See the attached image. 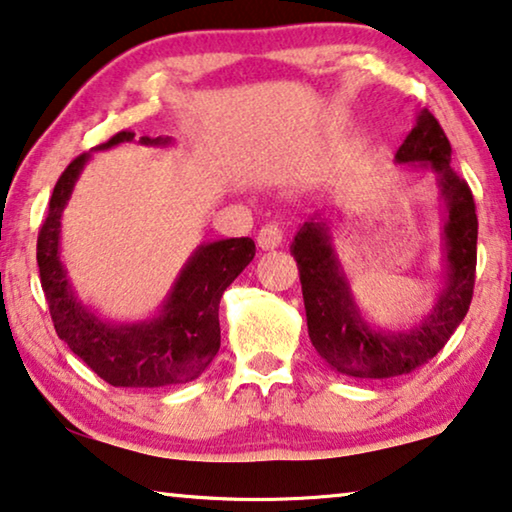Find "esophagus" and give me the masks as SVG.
I'll list each match as a JSON object with an SVG mask.
<instances>
[{"instance_id":"1","label":"esophagus","mask_w":512,"mask_h":512,"mask_svg":"<svg viewBox=\"0 0 512 512\" xmlns=\"http://www.w3.org/2000/svg\"><path fill=\"white\" fill-rule=\"evenodd\" d=\"M282 241H285V232H282V227L278 223L264 225L257 234V246L262 250L278 248V246H282Z\"/></svg>"}]
</instances>
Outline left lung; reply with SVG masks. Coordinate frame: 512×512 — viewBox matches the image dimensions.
I'll return each instance as SVG.
<instances>
[{
    "instance_id": "left-lung-1",
    "label": "left lung",
    "mask_w": 512,
    "mask_h": 512,
    "mask_svg": "<svg viewBox=\"0 0 512 512\" xmlns=\"http://www.w3.org/2000/svg\"><path fill=\"white\" fill-rule=\"evenodd\" d=\"M451 142L432 112L395 154L398 163L430 170L444 200L446 280L432 312L409 331H379L365 322L331 246L329 227L312 218L294 236L292 255L301 273L308 333L317 354L335 372L354 379L409 375L439 354L467 315L476 282L478 218L469 183L451 165Z\"/></svg>"
}]
</instances>
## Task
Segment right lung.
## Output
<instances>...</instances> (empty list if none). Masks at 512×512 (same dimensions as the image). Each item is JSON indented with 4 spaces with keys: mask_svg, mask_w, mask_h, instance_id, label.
<instances>
[{
    "mask_svg": "<svg viewBox=\"0 0 512 512\" xmlns=\"http://www.w3.org/2000/svg\"><path fill=\"white\" fill-rule=\"evenodd\" d=\"M133 137V131H121L96 149H110ZM140 142L163 147L170 144V137L144 135ZM87 160L89 154H82L61 172L38 232V271L55 331L75 356L112 386L158 388L193 381L218 354V305L225 289L253 262L255 241L241 236L204 243L183 266L158 317L140 324L105 322L75 296L59 257L61 211Z\"/></svg>",
    "mask_w": 512,
    "mask_h": 512,
    "instance_id": "right-lung-1",
    "label": "right lung"
}]
</instances>
